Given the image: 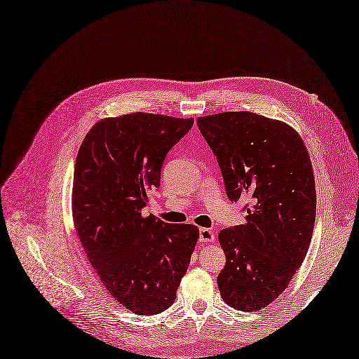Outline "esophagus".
I'll list each match as a JSON object with an SVG mask.
<instances>
[{"label":"esophagus","instance_id":"obj_1","mask_svg":"<svg viewBox=\"0 0 359 359\" xmlns=\"http://www.w3.org/2000/svg\"><path fill=\"white\" fill-rule=\"evenodd\" d=\"M199 241L201 242H214L215 241L214 231L211 229H205V227L199 229Z\"/></svg>","mask_w":359,"mask_h":359}]
</instances>
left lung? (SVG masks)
<instances>
[{"label": "left lung", "instance_id": "obj_1", "mask_svg": "<svg viewBox=\"0 0 359 359\" xmlns=\"http://www.w3.org/2000/svg\"><path fill=\"white\" fill-rule=\"evenodd\" d=\"M231 202L248 199L245 224L218 233L226 266L223 301L258 311L277 299L301 267L316 223V182L305 144L289 124L249 111L198 118Z\"/></svg>", "mask_w": 359, "mask_h": 359}]
</instances>
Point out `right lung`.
Returning a JSON list of instances; mask_svg holds the SVG:
<instances>
[{
	"label": "right lung",
	"mask_w": 359,
	"mask_h": 359,
	"mask_svg": "<svg viewBox=\"0 0 359 359\" xmlns=\"http://www.w3.org/2000/svg\"><path fill=\"white\" fill-rule=\"evenodd\" d=\"M192 126L194 118L148 113L104 118L77 152L76 233L108 293L137 316L160 314L175 302L199 238L194 224L142 215L167 152Z\"/></svg>",
	"instance_id": "add662e5"
}]
</instances>
